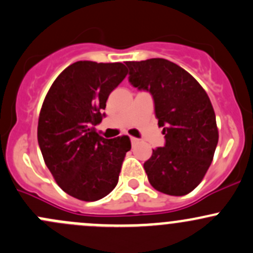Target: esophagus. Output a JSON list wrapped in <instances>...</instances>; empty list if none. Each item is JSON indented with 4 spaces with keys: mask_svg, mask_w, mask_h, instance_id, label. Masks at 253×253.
<instances>
[{
    "mask_svg": "<svg viewBox=\"0 0 253 253\" xmlns=\"http://www.w3.org/2000/svg\"><path fill=\"white\" fill-rule=\"evenodd\" d=\"M130 141H131V144H132V145H134V144H136V142H137V141H139V140H137V139H136V137L131 136V137H130Z\"/></svg>",
    "mask_w": 253,
    "mask_h": 253,
    "instance_id": "34e87169",
    "label": "esophagus"
}]
</instances>
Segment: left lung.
<instances>
[{"mask_svg":"<svg viewBox=\"0 0 253 253\" xmlns=\"http://www.w3.org/2000/svg\"><path fill=\"white\" fill-rule=\"evenodd\" d=\"M126 64L130 84L152 95L166 139L144 163L148 181L163 194L184 196L202 181L218 144L210 97L191 74L168 59Z\"/></svg>","mask_w":253,"mask_h":253,"instance_id":"1","label":"left lung"}]
</instances>
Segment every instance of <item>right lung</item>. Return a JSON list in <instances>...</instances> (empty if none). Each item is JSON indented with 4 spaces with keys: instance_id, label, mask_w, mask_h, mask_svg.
Wrapping results in <instances>:
<instances>
[{
    "instance_id": "right-lung-1",
    "label": "right lung",
    "mask_w": 253,
    "mask_h": 253,
    "mask_svg": "<svg viewBox=\"0 0 253 253\" xmlns=\"http://www.w3.org/2000/svg\"><path fill=\"white\" fill-rule=\"evenodd\" d=\"M123 63L79 61L49 87L40 111L38 141L43 161L64 192L97 201L118 184L127 151L126 135L105 139L96 131L109 93L126 77Z\"/></svg>"
}]
</instances>
